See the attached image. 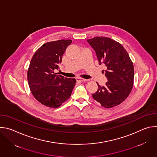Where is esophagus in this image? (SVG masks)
Masks as SVG:
<instances>
[{"label": "esophagus", "mask_w": 157, "mask_h": 157, "mask_svg": "<svg viewBox=\"0 0 157 157\" xmlns=\"http://www.w3.org/2000/svg\"><path fill=\"white\" fill-rule=\"evenodd\" d=\"M76 79L77 81H88L86 79H83V78H76Z\"/></svg>", "instance_id": "esophagus-1"}]
</instances>
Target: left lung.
Segmentation results:
<instances>
[{
	"mask_svg": "<svg viewBox=\"0 0 157 157\" xmlns=\"http://www.w3.org/2000/svg\"><path fill=\"white\" fill-rule=\"evenodd\" d=\"M87 41L95 51L99 64H104L107 67L104 73L108 81L105 86L97 82L98 89L93 98L105 108L118 105L132 91L134 78L133 63L124 47L113 39L96 36Z\"/></svg>",
	"mask_w": 157,
	"mask_h": 157,
	"instance_id": "8db88e82",
	"label": "left lung"
}]
</instances>
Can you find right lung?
I'll use <instances>...</instances> for the list:
<instances>
[{
  "label": "right lung",
  "mask_w": 157,
  "mask_h": 157,
  "mask_svg": "<svg viewBox=\"0 0 157 157\" xmlns=\"http://www.w3.org/2000/svg\"><path fill=\"white\" fill-rule=\"evenodd\" d=\"M71 40H59L43 44L33 55L27 71L30 91L43 105L59 107L71 95L75 78H67L55 73Z\"/></svg>",
  "instance_id": "right-lung-1"
}]
</instances>
